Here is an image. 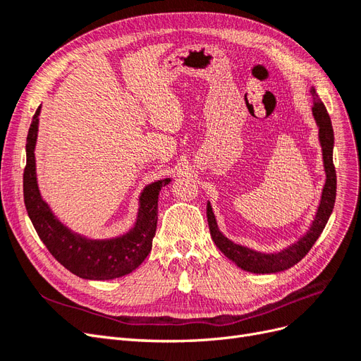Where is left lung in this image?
Listing matches in <instances>:
<instances>
[{"label":"left lung","instance_id":"left-lung-1","mask_svg":"<svg viewBox=\"0 0 361 361\" xmlns=\"http://www.w3.org/2000/svg\"><path fill=\"white\" fill-rule=\"evenodd\" d=\"M313 96V106L312 113L316 120V125L319 128V143L322 147V159H324V170H325V185L322 188L321 202L318 206V211L312 221V226L302 238H300L297 243H293L288 248L277 251V253H260V251L247 248L244 245H239L227 239L218 228L215 215L212 212V206L207 202L206 215H207V224H209V231L212 241L215 245L221 250V253L231 259L232 262L248 272H255V274H272V272H280L289 269L309 253L313 244L316 243L324 231V227L329 221V218L333 212L334 200H336V170L333 164V147H334V133L331 126V120L326 108L322 101L316 94V90L310 89Z\"/></svg>","mask_w":361,"mask_h":361}]
</instances>
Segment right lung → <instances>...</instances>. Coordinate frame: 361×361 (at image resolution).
I'll return each mask as SVG.
<instances>
[{
  "label": "right lung",
  "instance_id": "obj_1",
  "mask_svg": "<svg viewBox=\"0 0 361 361\" xmlns=\"http://www.w3.org/2000/svg\"><path fill=\"white\" fill-rule=\"evenodd\" d=\"M39 114L40 106L28 129L24 170V202L39 238L64 268L81 279L113 280L129 274L150 253L158 223V195L161 188L170 183V178L150 183L143 190L137 221L128 233L111 239H89L75 233L57 220L37 187L35 147Z\"/></svg>",
  "mask_w": 361,
  "mask_h": 361
}]
</instances>
